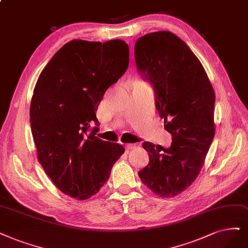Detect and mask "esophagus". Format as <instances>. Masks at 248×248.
<instances>
[{
    "label": "esophagus",
    "mask_w": 248,
    "mask_h": 248,
    "mask_svg": "<svg viewBox=\"0 0 248 248\" xmlns=\"http://www.w3.org/2000/svg\"><path fill=\"white\" fill-rule=\"evenodd\" d=\"M136 147V144H125V148L126 149H133Z\"/></svg>",
    "instance_id": "1"
}]
</instances>
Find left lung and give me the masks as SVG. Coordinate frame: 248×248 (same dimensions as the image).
<instances>
[{"instance_id": "obj_1", "label": "left lung", "mask_w": 248, "mask_h": 248, "mask_svg": "<svg viewBox=\"0 0 248 248\" xmlns=\"http://www.w3.org/2000/svg\"><path fill=\"white\" fill-rule=\"evenodd\" d=\"M135 60L141 78L154 90L155 107L171 135L169 148L143 143L149 163L138 175L156 195L176 196L195 181L213 142L215 92L194 53L170 31L141 36Z\"/></svg>"}]
</instances>
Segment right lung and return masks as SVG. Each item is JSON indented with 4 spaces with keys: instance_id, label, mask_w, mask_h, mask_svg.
Instances as JSON below:
<instances>
[{
    "instance_id": "add662e5",
    "label": "right lung",
    "mask_w": 248,
    "mask_h": 248,
    "mask_svg": "<svg viewBox=\"0 0 248 248\" xmlns=\"http://www.w3.org/2000/svg\"><path fill=\"white\" fill-rule=\"evenodd\" d=\"M129 46L72 40L41 72L31 103L38 158L56 187L84 200L98 193L124 148L96 137V111L107 89L129 66Z\"/></svg>"
}]
</instances>
